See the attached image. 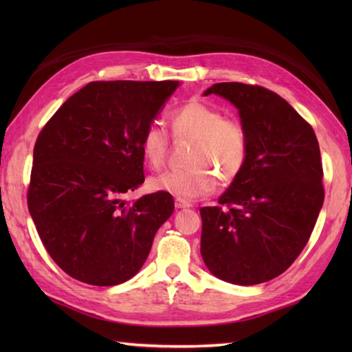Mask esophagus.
I'll use <instances>...</instances> for the list:
<instances>
[{
  "label": "esophagus",
  "instance_id": "34e87169",
  "mask_svg": "<svg viewBox=\"0 0 352 352\" xmlns=\"http://www.w3.org/2000/svg\"><path fill=\"white\" fill-rule=\"evenodd\" d=\"M175 207L177 208H189V207H192V203H189V201H186V199H182V198H177Z\"/></svg>",
  "mask_w": 352,
  "mask_h": 352
}]
</instances>
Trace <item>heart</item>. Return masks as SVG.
Listing matches in <instances>:
<instances>
[{"label":"heart","mask_w":352,"mask_h":352,"mask_svg":"<svg viewBox=\"0 0 352 352\" xmlns=\"http://www.w3.org/2000/svg\"><path fill=\"white\" fill-rule=\"evenodd\" d=\"M170 126L175 138L193 139L190 169L166 170L154 177L151 188L168 192L182 199H197L210 195L223 182H233L242 174L250 155V134L234 118L222 113L208 104L192 100L170 113ZM142 154L153 168L166 160L169 136L159 125H149L140 139Z\"/></svg>","instance_id":"1"}]
</instances>
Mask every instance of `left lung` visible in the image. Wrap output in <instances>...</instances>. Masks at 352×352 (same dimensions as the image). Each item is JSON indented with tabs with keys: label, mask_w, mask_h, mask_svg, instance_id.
<instances>
[{
	"label": "left lung",
	"mask_w": 352,
	"mask_h": 352,
	"mask_svg": "<svg viewBox=\"0 0 352 352\" xmlns=\"http://www.w3.org/2000/svg\"><path fill=\"white\" fill-rule=\"evenodd\" d=\"M239 110L250 134L242 174L219 197L199 208L201 256L218 278L252 286L283 274L307 245L324 204L322 162L311 125L261 86L216 83Z\"/></svg>",
	"instance_id": "left-lung-1"
}]
</instances>
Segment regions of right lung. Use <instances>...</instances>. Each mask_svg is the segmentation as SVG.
<instances>
[{
	"instance_id": "add662e5",
	"label": "right lung",
	"mask_w": 352,
	"mask_h": 352,
	"mask_svg": "<svg viewBox=\"0 0 352 352\" xmlns=\"http://www.w3.org/2000/svg\"><path fill=\"white\" fill-rule=\"evenodd\" d=\"M178 81H92L37 136L28 212L51 258L72 278L116 286L139 272L174 212L168 192L125 204L145 182L142 134Z\"/></svg>"
}]
</instances>
